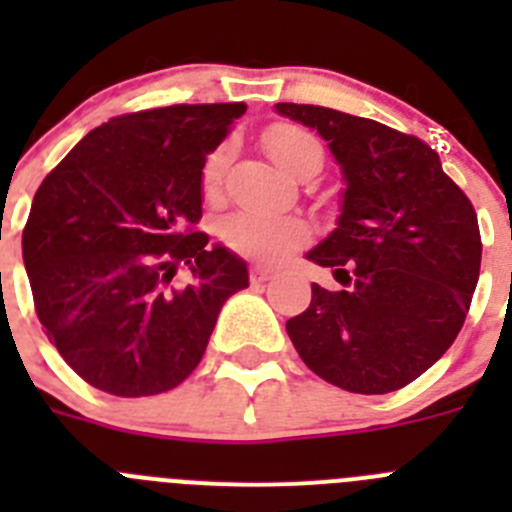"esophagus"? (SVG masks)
Here are the masks:
<instances>
[{
  "mask_svg": "<svg viewBox=\"0 0 512 512\" xmlns=\"http://www.w3.org/2000/svg\"><path fill=\"white\" fill-rule=\"evenodd\" d=\"M271 274H274V269L266 264H256L251 269V279L253 282H266V279H271Z\"/></svg>",
  "mask_w": 512,
  "mask_h": 512,
  "instance_id": "obj_1",
  "label": "esophagus"
}]
</instances>
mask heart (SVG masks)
Returning a JSON list of instances; mask_svg holds the SVG:
<instances>
[{
  "label": "heart",
  "instance_id": "heart-1",
  "mask_svg": "<svg viewBox=\"0 0 512 512\" xmlns=\"http://www.w3.org/2000/svg\"><path fill=\"white\" fill-rule=\"evenodd\" d=\"M264 148L274 164L292 176L305 171H320L323 166V146L320 140L295 122H274L264 130ZM225 164H228V146H220L207 156L202 166V192L207 197L220 189ZM225 243L235 251L259 256V259H277L279 253L300 246L307 241V228L297 217L271 215L259 210H241L225 217L223 228Z\"/></svg>",
  "mask_w": 512,
  "mask_h": 512
}]
</instances>
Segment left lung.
<instances>
[{"instance_id":"1","label":"left lung","mask_w":512,"mask_h":512,"mask_svg":"<svg viewBox=\"0 0 512 512\" xmlns=\"http://www.w3.org/2000/svg\"><path fill=\"white\" fill-rule=\"evenodd\" d=\"M274 110L318 130L346 182L336 230L305 259L348 289L312 284L310 307L287 320L289 338L341 390H400L464 325L482 261L477 212L415 135L318 104Z\"/></svg>"}]
</instances>
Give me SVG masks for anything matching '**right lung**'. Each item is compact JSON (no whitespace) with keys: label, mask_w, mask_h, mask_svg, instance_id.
<instances>
[{"label":"right lung","mask_w":512,"mask_h":512,"mask_svg":"<svg viewBox=\"0 0 512 512\" xmlns=\"http://www.w3.org/2000/svg\"><path fill=\"white\" fill-rule=\"evenodd\" d=\"M243 102L171 104L112 117L76 143L35 192L22 261L45 336L97 390H174L205 356L248 266L192 230L202 166ZM184 268L188 282L176 285Z\"/></svg>","instance_id":"obj_1"}]
</instances>
